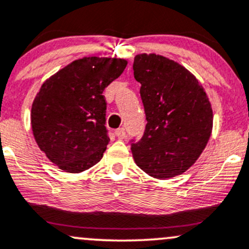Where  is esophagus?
Segmentation results:
<instances>
[{"mask_svg":"<svg viewBox=\"0 0 249 249\" xmlns=\"http://www.w3.org/2000/svg\"><path fill=\"white\" fill-rule=\"evenodd\" d=\"M114 135H116V137L118 139H124L126 137V133H125V130L123 129V127H120V129H117L114 131Z\"/></svg>","mask_w":249,"mask_h":249,"instance_id":"1","label":"esophagus"}]
</instances>
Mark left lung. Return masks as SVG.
Listing matches in <instances>:
<instances>
[{"label": "left lung", "instance_id": "8db88e82", "mask_svg": "<svg viewBox=\"0 0 249 249\" xmlns=\"http://www.w3.org/2000/svg\"><path fill=\"white\" fill-rule=\"evenodd\" d=\"M133 74L142 85L147 122L143 137L131 144L136 164L158 179L181 175L200 157L212 135L208 97L187 68L162 55H136Z\"/></svg>", "mask_w": 249, "mask_h": 249}]
</instances>
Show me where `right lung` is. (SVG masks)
<instances>
[{
  "instance_id": "add662e5",
  "label": "right lung",
  "mask_w": 249,
  "mask_h": 249,
  "mask_svg": "<svg viewBox=\"0 0 249 249\" xmlns=\"http://www.w3.org/2000/svg\"><path fill=\"white\" fill-rule=\"evenodd\" d=\"M126 65L124 59L83 58L41 86L32 106L33 135L61 170L78 174L102 160L110 142L103 92Z\"/></svg>"
}]
</instances>
